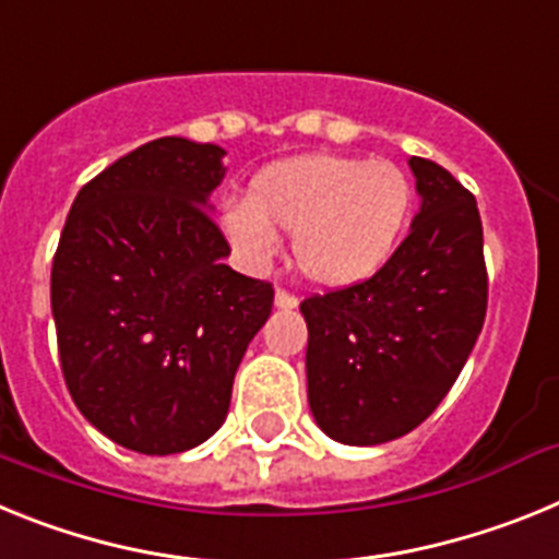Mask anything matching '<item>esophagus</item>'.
<instances>
[{
  "label": "esophagus",
  "mask_w": 559,
  "mask_h": 559,
  "mask_svg": "<svg viewBox=\"0 0 559 559\" xmlns=\"http://www.w3.org/2000/svg\"><path fill=\"white\" fill-rule=\"evenodd\" d=\"M274 305H276V308L290 310V308H296V305H299V299H296L294 294H288V290L276 288V294H274Z\"/></svg>",
  "instance_id": "obj_1"
}]
</instances>
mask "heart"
Here are the masks:
<instances>
[{"instance_id":"obj_1","label":"heart","mask_w":559,"mask_h":559,"mask_svg":"<svg viewBox=\"0 0 559 559\" xmlns=\"http://www.w3.org/2000/svg\"><path fill=\"white\" fill-rule=\"evenodd\" d=\"M414 206L406 170L389 159L305 153L274 162L251 179L249 201L221 212L237 257L260 269L294 235V260L313 285L367 283L392 260Z\"/></svg>"}]
</instances>
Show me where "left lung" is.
<instances>
[{
  "instance_id": "left-lung-1",
  "label": "left lung",
  "mask_w": 559,
  "mask_h": 559,
  "mask_svg": "<svg viewBox=\"0 0 559 559\" xmlns=\"http://www.w3.org/2000/svg\"><path fill=\"white\" fill-rule=\"evenodd\" d=\"M419 212L367 283L310 296L308 403L344 445H383L428 419L471 355L487 313L473 192L431 159H408Z\"/></svg>"
}]
</instances>
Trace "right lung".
Masks as SVG:
<instances>
[{"label": "right lung", "mask_w": 559, "mask_h": 559, "mask_svg": "<svg viewBox=\"0 0 559 559\" xmlns=\"http://www.w3.org/2000/svg\"><path fill=\"white\" fill-rule=\"evenodd\" d=\"M226 151L162 136L78 192L52 260L67 389L111 442L147 456L224 426L231 383L274 288L224 263L210 215Z\"/></svg>", "instance_id": "add662e5"}]
</instances>
